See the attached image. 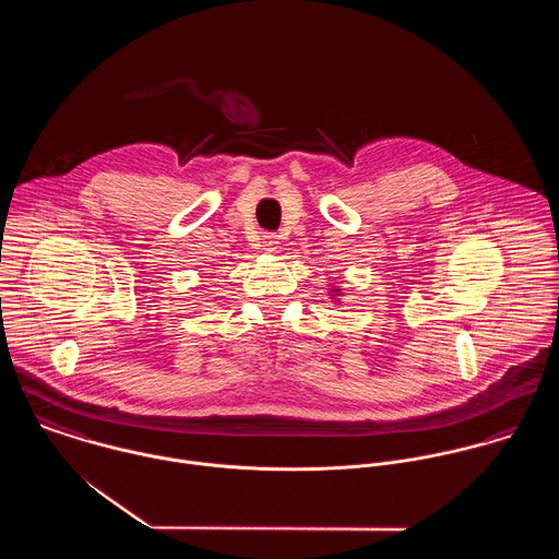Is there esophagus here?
Masks as SVG:
<instances>
[{
  "label": "esophagus",
  "instance_id": "obj_1",
  "mask_svg": "<svg viewBox=\"0 0 559 559\" xmlns=\"http://www.w3.org/2000/svg\"><path fill=\"white\" fill-rule=\"evenodd\" d=\"M277 247H280V239H277V235L269 233V235H264V237H262V249H264V251H277Z\"/></svg>",
  "mask_w": 559,
  "mask_h": 559
}]
</instances>
